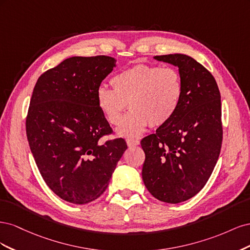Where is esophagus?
I'll use <instances>...</instances> for the list:
<instances>
[{"label": "esophagus", "instance_id": "esophagus-1", "mask_svg": "<svg viewBox=\"0 0 250 250\" xmlns=\"http://www.w3.org/2000/svg\"><path fill=\"white\" fill-rule=\"evenodd\" d=\"M126 142H127V145L129 146V147H133V146H138V145H140V141H139V140L128 139Z\"/></svg>", "mask_w": 250, "mask_h": 250}]
</instances>
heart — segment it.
I'll use <instances>...</instances> for the list:
<instances>
[{"mask_svg":"<svg viewBox=\"0 0 250 250\" xmlns=\"http://www.w3.org/2000/svg\"><path fill=\"white\" fill-rule=\"evenodd\" d=\"M113 88L97 89V105L110 124L120 122L128 105L130 110L117 128L120 137H139L147 127L162 126L175 115L183 98V80L170 66L138 64L121 71L111 78Z\"/></svg>","mask_w":250,"mask_h":250,"instance_id":"b5f03b06","label":"heart"}]
</instances>
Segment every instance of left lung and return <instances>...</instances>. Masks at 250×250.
<instances>
[{
  "label": "left lung",
  "instance_id": "1",
  "mask_svg": "<svg viewBox=\"0 0 250 250\" xmlns=\"http://www.w3.org/2000/svg\"><path fill=\"white\" fill-rule=\"evenodd\" d=\"M178 67L183 98L168 123L141 141L146 158L142 177L156 199L179 203L206 186L222 144L221 96L206 67L185 54L154 56Z\"/></svg>",
  "mask_w": 250,
  "mask_h": 250
}]
</instances>
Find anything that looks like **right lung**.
<instances>
[{
    "label": "right lung",
    "instance_id": "right-lung-1",
    "mask_svg": "<svg viewBox=\"0 0 250 250\" xmlns=\"http://www.w3.org/2000/svg\"><path fill=\"white\" fill-rule=\"evenodd\" d=\"M116 65L115 58L104 55L70 57L34 86L26 120L29 146L43 180L67 202L100 197L127 149L123 139L99 143L111 128L96 93Z\"/></svg>",
    "mask_w": 250,
    "mask_h": 250
}]
</instances>
